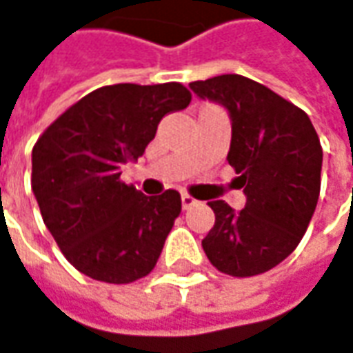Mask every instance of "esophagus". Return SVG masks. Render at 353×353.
Wrapping results in <instances>:
<instances>
[{
	"instance_id": "34e87169",
	"label": "esophagus",
	"mask_w": 353,
	"mask_h": 353,
	"mask_svg": "<svg viewBox=\"0 0 353 353\" xmlns=\"http://www.w3.org/2000/svg\"><path fill=\"white\" fill-rule=\"evenodd\" d=\"M181 201H183V208H185V210L192 208V206L196 204V201H194V199H192L190 194H183V196H181Z\"/></svg>"
}]
</instances>
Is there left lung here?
<instances>
[{
    "instance_id": "1",
    "label": "left lung",
    "mask_w": 353,
    "mask_h": 353,
    "mask_svg": "<svg viewBox=\"0 0 353 353\" xmlns=\"http://www.w3.org/2000/svg\"><path fill=\"white\" fill-rule=\"evenodd\" d=\"M196 97L222 105L232 125L228 165L244 186L234 210L210 201L214 226L203 248L221 272L246 278L268 272L296 250L320 196L322 147L310 117L242 75L194 81Z\"/></svg>"
}]
</instances>
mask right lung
Here are the masks:
<instances>
[{
  "label": "right lung",
  "mask_w": 353,
  "mask_h": 353,
  "mask_svg": "<svg viewBox=\"0 0 353 353\" xmlns=\"http://www.w3.org/2000/svg\"><path fill=\"white\" fill-rule=\"evenodd\" d=\"M181 83L107 85L47 127L31 152V188L45 226L85 276L129 284L154 268L181 214V194L145 196L121 181L143 157L161 119L183 111Z\"/></svg>",
  "instance_id": "1"
}]
</instances>
